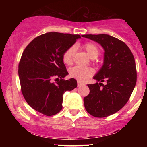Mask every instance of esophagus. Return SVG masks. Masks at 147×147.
<instances>
[{
  "label": "esophagus",
  "mask_w": 147,
  "mask_h": 147,
  "mask_svg": "<svg viewBox=\"0 0 147 147\" xmlns=\"http://www.w3.org/2000/svg\"><path fill=\"white\" fill-rule=\"evenodd\" d=\"M84 85V84L82 83V82H77V86H83Z\"/></svg>",
  "instance_id": "esophagus-1"
}]
</instances>
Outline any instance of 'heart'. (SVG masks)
<instances>
[{"instance_id": "obj_1", "label": "heart", "mask_w": 147, "mask_h": 147, "mask_svg": "<svg viewBox=\"0 0 147 147\" xmlns=\"http://www.w3.org/2000/svg\"><path fill=\"white\" fill-rule=\"evenodd\" d=\"M84 48L86 50L90 58L95 59L99 56V50L97 45L92 43H87L84 45ZM75 53V46H71L64 52L62 59L65 65H71L73 63L74 55ZM94 74V70L90 67H83L77 65L69 70V76L76 79L79 82H85L92 77Z\"/></svg>"}]
</instances>
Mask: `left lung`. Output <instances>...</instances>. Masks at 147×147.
Masks as SVG:
<instances>
[{
	"instance_id": "obj_1",
	"label": "left lung",
	"mask_w": 147,
	"mask_h": 147,
	"mask_svg": "<svg viewBox=\"0 0 147 147\" xmlns=\"http://www.w3.org/2000/svg\"><path fill=\"white\" fill-rule=\"evenodd\" d=\"M82 36L104 50V64L93 77L99 83L88 85L90 93L84 98V106L94 117H107L120 110L132 94L137 81L134 57L127 45L115 37L104 34Z\"/></svg>"
}]
</instances>
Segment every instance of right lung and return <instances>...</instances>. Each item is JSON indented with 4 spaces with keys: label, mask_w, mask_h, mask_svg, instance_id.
Listing matches in <instances>:
<instances>
[{
    "label": "right lung",
    "mask_w": 147,
    "mask_h": 147,
    "mask_svg": "<svg viewBox=\"0 0 147 147\" xmlns=\"http://www.w3.org/2000/svg\"><path fill=\"white\" fill-rule=\"evenodd\" d=\"M80 38L79 34L48 32L34 38L25 48L18 76L22 94L34 110L46 116L56 115L62 109L64 92L77 86L75 79H63L68 72L62 57Z\"/></svg>",
    "instance_id": "1"
}]
</instances>
